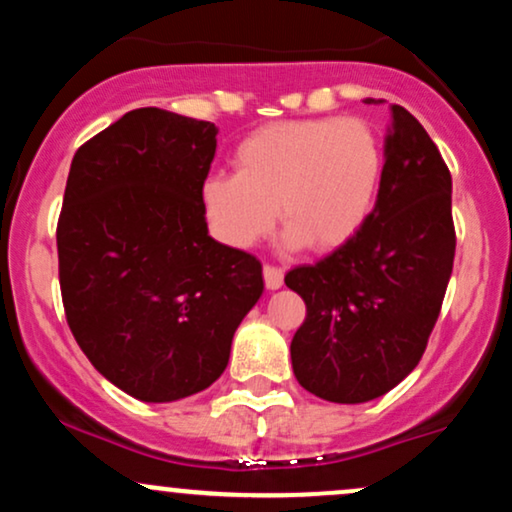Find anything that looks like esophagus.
<instances>
[{"mask_svg": "<svg viewBox=\"0 0 512 512\" xmlns=\"http://www.w3.org/2000/svg\"><path fill=\"white\" fill-rule=\"evenodd\" d=\"M262 274H264V284H267L269 291H276L284 286V269L272 267V264H264Z\"/></svg>", "mask_w": 512, "mask_h": 512, "instance_id": "esophagus-1", "label": "esophagus"}]
</instances>
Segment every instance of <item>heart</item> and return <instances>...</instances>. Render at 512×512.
Here are the masks:
<instances>
[{"mask_svg": "<svg viewBox=\"0 0 512 512\" xmlns=\"http://www.w3.org/2000/svg\"><path fill=\"white\" fill-rule=\"evenodd\" d=\"M236 173L202 182L214 236L252 248L279 211L289 248L334 250L368 221L383 182L385 154L373 127L354 117L284 120L250 132L233 151Z\"/></svg>", "mask_w": 512, "mask_h": 512, "instance_id": "1", "label": "heart"}]
</instances>
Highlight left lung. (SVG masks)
I'll list each match as a JSON object with an SVG mask.
<instances>
[{"label":"left lung","instance_id":"obj_1","mask_svg":"<svg viewBox=\"0 0 512 512\" xmlns=\"http://www.w3.org/2000/svg\"><path fill=\"white\" fill-rule=\"evenodd\" d=\"M390 110L383 182L368 221L284 279L305 301L291 342L293 375L337 404L370 402L416 368L455 260L450 170L421 122L402 105Z\"/></svg>","mask_w":512,"mask_h":512}]
</instances>
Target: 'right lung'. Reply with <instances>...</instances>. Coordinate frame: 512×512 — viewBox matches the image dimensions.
<instances>
[{
    "instance_id": "obj_1",
    "label": "right lung",
    "mask_w": 512,
    "mask_h": 512,
    "mask_svg": "<svg viewBox=\"0 0 512 512\" xmlns=\"http://www.w3.org/2000/svg\"><path fill=\"white\" fill-rule=\"evenodd\" d=\"M216 129L161 108L81 146L57 221L60 289L93 368L142 402L207 390L226 370L262 264L209 236L202 182Z\"/></svg>"
}]
</instances>
